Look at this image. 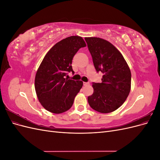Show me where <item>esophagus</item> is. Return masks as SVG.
Wrapping results in <instances>:
<instances>
[{"label":"esophagus","mask_w":160,"mask_h":160,"mask_svg":"<svg viewBox=\"0 0 160 160\" xmlns=\"http://www.w3.org/2000/svg\"><path fill=\"white\" fill-rule=\"evenodd\" d=\"M89 85V83H86V82H83V85L84 86H86V85Z\"/></svg>","instance_id":"esophagus-1"}]
</instances>
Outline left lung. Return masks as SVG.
<instances>
[{
	"label": "left lung",
	"mask_w": 160,
	"mask_h": 160,
	"mask_svg": "<svg viewBox=\"0 0 160 160\" xmlns=\"http://www.w3.org/2000/svg\"><path fill=\"white\" fill-rule=\"evenodd\" d=\"M95 68L103 74L101 83H93V93L88 97L90 107L108 113L118 109L131 90L132 75L123 55L111 42L98 37H85Z\"/></svg>",
	"instance_id": "8db88e82"
}]
</instances>
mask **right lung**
I'll return each mask as SVG.
<instances>
[{"label": "right lung", "mask_w": 160, "mask_h": 160, "mask_svg": "<svg viewBox=\"0 0 160 160\" xmlns=\"http://www.w3.org/2000/svg\"><path fill=\"white\" fill-rule=\"evenodd\" d=\"M86 47L83 38L67 37L48 51L37 71L35 88L41 104L53 113L69 110L74 99L83 86L81 81L65 79L72 69V60L81 47Z\"/></svg>", "instance_id": "add662e5"}]
</instances>
